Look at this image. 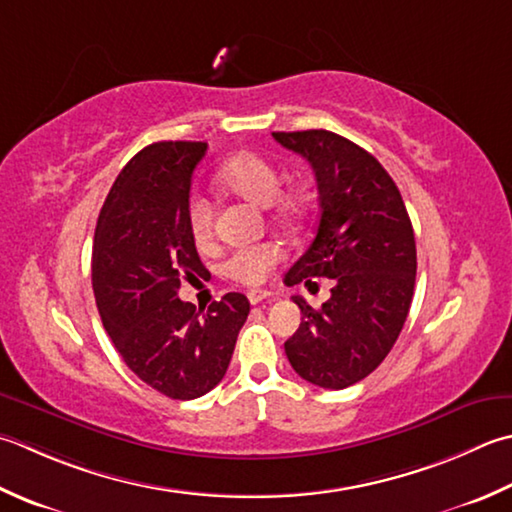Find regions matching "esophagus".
Masks as SVG:
<instances>
[{
	"label": "esophagus",
	"mask_w": 512,
	"mask_h": 512,
	"mask_svg": "<svg viewBox=\"0 0 512 512\" xmlns=\"http://www.w3.org/2000/svg\"><path fill=\"white\" fill-rule=\"evenodd\" d=\"M270 297H273V295H270L268 290H250V293H248V302L255 306V304L266 302V299H270Z\"/></svg>",
	"instance_id": "1"
}]
</instances>
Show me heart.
<instances>
[{
    "mask_svg": "<svg viewBox=\"0 0 512 512\" xmlns=\"http://www.w3.org/2000/svg\"><path fill=\"white\" fill-rule=\"evenodd\" d=\"M215 184L230 195L246 199L250 204L268 206L279 222H295L306 213V195L299 190H282V175L273 162L255 153H239L219 166ZM188 230L197 244L213 237V206L208 199L193 195L186 208ZM282 253L277 246L262 244L235 250L222 264L224 275L242 284H262L270 275Z\"/></svg>",
    "mask_w": 512,
    "mask_h": 512,
    "instance_id": "heart-1",
    "label": "heart"
}]
</instances>
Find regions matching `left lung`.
<instances>
[{
  "label": "left lung",
  "instance_id": "left-lung-1",
  "mask_svg": "<svg viewBox=\"0 0 512 512\" xmlns=\"http://www.w3.org/2000/svg\"><path fill=\"white\" fill-rule=\"evenodd\" d=\"M313 166L319 190L317 233L284 282L333 279L322 308H302L284 344L295 373L319 388L362 382L395 346L413 302L415 233L404 199L377 159L330 130L273 133Z\"/></svg>",
  "mask_w": 512,
  "mask_h": 512
}]
</instances>
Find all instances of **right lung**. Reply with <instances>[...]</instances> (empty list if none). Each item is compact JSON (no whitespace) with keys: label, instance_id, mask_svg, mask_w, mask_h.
<instances>
[{"label":"right lung","instance_id":"1","mask_svg":"<svg viewBox=\"0 0 512 512\" xmlns=\"http://www.w3.org/2000/svg\"><path fill=\"white\" fill-rule=\"evenodd\" d=\"M206 148L157 142L139 150L110 188L93 242V293L108 337L144 384L182 402L222 382L250 313L242 293L208 310L177 295L206 273L186 219Z\"/></svg>","mask_w":512,"mask_h":512}]
</instances>
